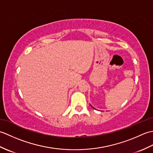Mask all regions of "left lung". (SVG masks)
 <instances>
[{"label":"left lung","mask_w":153,"mask_h":153,"mask_svg":"<svg viewBox=\"0 0 153 153\" xmlns=\"http://www.w3.org/2000/svg\"><path fill=\"white\" fill-rule=\"evenodd\" d=\"M92 107H93V106H92ZM93 108H94V107H93Z\"/></svg>","instance_id":"8db88e82"}]
</instances>
